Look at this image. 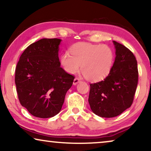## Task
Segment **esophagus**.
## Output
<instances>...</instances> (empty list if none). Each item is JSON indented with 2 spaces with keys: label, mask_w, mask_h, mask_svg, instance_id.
<instances>
[{
  "label": "esophagus",
  "mask_w": 151,
  "mask_h": 151,
  "mask_svg": "<svg viewBox=\"0 0 151 151\" xmlns=\"http://www.w3.org/2000/svg\"><path fill=\"white\" fill-rule=\"evenodd\" d=\"M80 82V78H76L75 79H74V80H73V84H74V85H76V84H77L78 82Z\"/></svg>",
  "instance_id": "obj_1"
}]
</instances>
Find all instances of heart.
<instances>
[{"label": "heart", "mask_w": 151, "mask_h": 151, "mask_svg": "<svg viewBox=\"0 0 151 151\" xmlns=\"http://www.w3.org/2000/svg\"><path fill=\"white\" fill-rule=\"evenodd\" d=\"M69 53L62 55L60 61L65 71L69 73L81 72L86 80L98 82L110 73L114 62V53L105 45L80 42L71 47Z\"/></svg>", "instance_id": "b5f03b06"}]
</instances>
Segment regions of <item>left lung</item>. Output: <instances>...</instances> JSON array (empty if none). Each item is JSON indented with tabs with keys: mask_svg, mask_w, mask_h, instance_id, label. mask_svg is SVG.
Here are the masks:
<instances>
[{
	"mask_svg": "<svg viewBox=\"0 0 151 151\" xmlns=\"http://www.w3.org/2000/svg\"><path fill=\"white\" fill-rule=\"evenodd\" d=\"M115 60L104 80L90 84L88 103L95 114L102 117L120 115L133 104L138 82L137 63L133 53L113 41Z\"/></svg>",
	"mask_w": 151,
	"mask_h": 151,
	"instance_id": "1",
	"label": "left lung"
}]
</instances>
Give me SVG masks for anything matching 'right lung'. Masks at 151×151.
<instances>
[{
  "label": "right lung",
  "instance_id": "add662e5",
  "mask_svg": "<svg viewBox=\"0 0 151 151\" xmlns=\"http://www.w3.org/2000/svg\"><path fill=\"white\" fill-rule=\"evenodd\" d=\"M60 39L42 38L23 51L17 63L15 83L20 104L40 118L60 111L75 77L60 67Z\"/></svg>",
  "mask_w": 151,
  "mask_h": 151
}]
</instances>
